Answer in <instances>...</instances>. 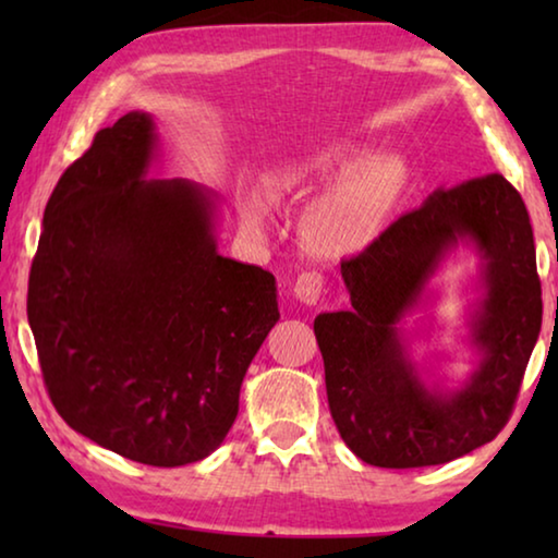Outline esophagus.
Wrapping results in <instances>:
<instances>
[{
    "label": "esophagus",
    "mask_w": 558,
    "mask_h": 558,
    "mask_svg": "<svg viewBox=\"0 0 558 558\" xmlns=\"http://www.w3.org/2000/svg\"><path fill=\"white\" fill-rule=\"evenodd\" d=\"M292 292H295V298L302 302V305H317L319 298H323V292H325V278L315 270L300 272Z\"/></svg>",
    "instance_id": "obj_1"
}]
</instances>
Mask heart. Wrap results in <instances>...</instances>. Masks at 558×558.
Listing matches in <instances>:
<instances>
[{
	"mask_svg": "<svg viewBox=\"0 0 558 558\" xmlns=\"http://www.w3.org/2000/svg\"><path fill=\"white\" fill-rule=\"evenodd\" d=\"M300 223L302 245L319 258H344L369 248L384 233L409 186V165L399 155L369 157L364 149L332 147L288 159L263 177V189L235 196V211L248 233H263L270 202L325 189Z\"/></svg>",
	"mask_w": 558,
	"mask_h": 558,
	"instance_id": "1",
	"label": "heart"
}]
</instances>
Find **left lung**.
I'll list each match as a JSON object with an SVG mask.
<instances>
[{"label":"left lung","mask_w":558,"mask_h":558,"mask_svg":"<svg viewBox=\"0 0 558 558\" xmlns=\"http://www.w3.org/2000/svg\"><path fill=\"white\" fill-rule=\"evenodd\" d=\"M484 258L473 343L484 352L458 392L430 390L400 344L398 323L460 241ZM352 307L323 313L315 337L339 436L376 468L442 465L507 426L542 329V282L526 206L502 174L433 192L369 248L342 260Z\"/></svg>","instance_id":"8db88e82"}]
</instances>
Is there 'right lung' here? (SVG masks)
Masks as SVG:
<instances>
[{"label":"right lung","mask_w":558,"mask_h":558,"mask_svg":"<svg viewBox=\"0 0 558 558\" xmlns=\"http://www.w3.org/2000/svg\"><path fill=\"white\" fill-rule=\"evenodd\" d=\"M155 122L128 112L65 169L44 211L26 315L61 418L155 468L204 460L280 319L276 278L223 258L214 196L147 179Z\"/></svg>","instance_id":"right-lung-1"}]
</instances>
